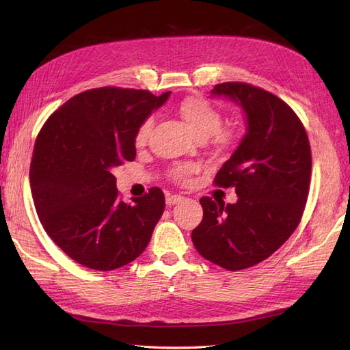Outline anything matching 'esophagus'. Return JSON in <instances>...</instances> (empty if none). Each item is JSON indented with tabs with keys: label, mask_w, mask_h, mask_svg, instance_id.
Returning <instances> with one entry per match:
<instances>
[{
	"label": "esophagus",
	"mask_w": 350,
	"mask_h": 350,
	"mask_svg": "<svg viewBox=\"0 0 350 350\" xmlns=\"http://www.w3.org/2000/svg\"><path fill=\"white\" fill-rule=\"evenodd\" d=\"M183 200H184V197L179 196V194H167L166 196V204L167 206H174L176 203H181Z\"/></svg>",
	"instance_id": "obj_1"
}]
</instances>
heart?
<instances>
[{
  "mask_svg": "<svg viewBox=\"0 0 350 350\" xmlns=\"http://www.w3.org/2000/svg\"><path fill=\"white\" fill-rule=\"evenodd\" d=\"M178 115L187 124L189 130L194 133L198 140L210 139L217 147H228L234 142V131L229 129H220L221 116L220 112L208 102L200 98H187L176 108ZM153 126V120L147 118L135 133V144L144 146L149 139ZM193 166H179L174 171L176 179H184L193 172Z\"/></svg>",
  "mask_w": 350,
  "mask_h": 350,
  "instance_id": "obj_1",
  "label": "heart"
}]
</instances>
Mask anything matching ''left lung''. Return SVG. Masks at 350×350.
Wrapping results in <instances>:
<instances>
[{
	"instance_id": "left-lung-1",
	"label": "left lung",
	"mask_w": 350,
	"mask_h": 350,
	"mask_svg": "<svg viewBox=\"0 0 350 350\" xmlns=\"http://www.w3.org/2000/svg\"><path fill=\"white\" fill-rule=\"evenodd\" d=\"M211 98L239 105L247 133L219 169L215 184L235 187L237 203L200 198L203 220L191 238L201 257L226 270L269 258L299 225L310 191L311 149L296 113L270 92L221 83Z\"/></svg>"
}]
</instances>
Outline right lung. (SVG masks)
<instances>
[{"label":"right lung","instance_id":"1","mask_svg":"<svg viewBox=\"0 0 350 350\" xmlns=\"http://www.w3.org/2000/svg\"><path fill=\"white\" fill-rule=\"evenodd\" d=\"M169 94L86 90L42 126L30 163L31 197L46 234L81 266L120 269L149 245L165 210L162 189L124 203L112 171L134 161L137 130Z\"/></svg>","mask_w":350,"mask_h":350}]
</instances>
